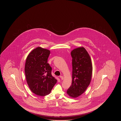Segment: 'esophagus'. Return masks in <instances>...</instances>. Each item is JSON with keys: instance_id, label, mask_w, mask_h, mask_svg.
Listing matches in <instances>:
<instances>
[{"instance_id": "34e87169", "label": "esophagus", "mask_w": 121, "mask_h": 121, "mask_svg": "<svg viewBox=\"0 0 121 121\" xmlns=\"http://www.w3.org/2000/svg\"><path fill=\"white\" fill-rule=\"evenodd\" d=\"M60 79H61V80H63L64 79V77H63V76H60Z\"/></svg>"}]
</instances>
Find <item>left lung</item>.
I'll return each instance as SVG.
<instances>
[{
    "instance_id": "left-lung-1",
    "label": "left lung",
    "mask_w": 121,
    "mask_h": 121,
    "mask_svg": "<svg viewBox=\"0 0 121 121\" xmlns=\"http://www.w3.org/2000/svg\"><path fill=\"white\" fill-rule=\"evenodd\" d=\"M72 57V84L67 90L68 95L77 98L85 92L90 84L93 66L90 55L81 47L71 52Z\"/></svg>"
}]
</instances>
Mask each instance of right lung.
Wrapping results in <instances>:
<instances>
[{
	"mask_svg": "<svg viewBox=\"0 0 121 121\" xmlns=\"http://www.w3.org/2000/svg\"><path fill=\"white\" fill-rule=\"evenodd\" d=\"M50 51L40 47L33 50L26 60L25 72L27 84L37 95L45 96L51 93L57 80L52 75L48 63Z\"/></svg>",
	"mask_w": 121,
	"mask_h": 121,
	"instance_id": "right-lung-1",
	"label": "right lung"
}]
</instances>
